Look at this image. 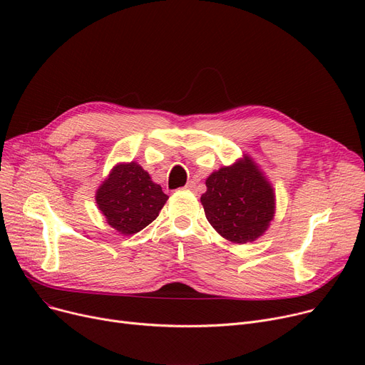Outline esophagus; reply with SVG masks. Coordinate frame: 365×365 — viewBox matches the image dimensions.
<instances>
[{
  "label": "esophagus",
  "instance_id": "1",
  "mask_svg": "<svg viewBox=\"0 0 365 365\" xmlns=\"http://www.w3.org/2000/svg\"><path fill=\"white\" fill-rule=\"evenodd\" d=\"M185 188H187V190H195V188H196V182H195V181H188L187 185H185Z\"/></svg>",
  "mask_w": 365,
  "mask_h": 365
}]
</instances>
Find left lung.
I'll use <instances>...</instances> for the list:
<instances>
[{"label":"left lung","mask_w":365,"mask_h":365,"mask_svg":"<svg viewBox=\"0 0 365 365\" xmlns=\"http://www.w3.org/2000/svg\"><path fill=\"white\" fill-rule=\"evenodd\" d=\"M205 184L200 202L207 220L225 240L245 244L264 235L275 214V193L250 155L214 170Z\"/></svg>","instance_id":"1"}]
</instances>
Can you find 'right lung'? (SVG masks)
Wrapping results in <instances>:
<instances>
[{
    "instance_id": "obj_1",
    "label": "right lung",
    "mask_w": 365,
    "mask_h": 365,
    "mask_svg": "<svg viewBox=\"0 0 365 365\" xmlns=\"http://www.w3.org/2000/svg\"><path fill=\"white\" fill-rule=\"evenodd\" d=\"M168 199L136 162L115 165L96 192L97 207L108 225L127 237L154 222Z\"/></svg>"
}]
</instances>
